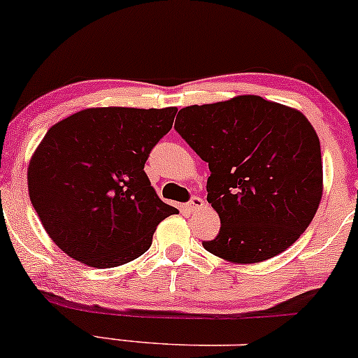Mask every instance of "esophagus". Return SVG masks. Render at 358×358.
Instances as JSON below:
<instances>
[{
  "label": "esophagus",
  "mask_w": 358,
  "mask_h": 358,
  "mask_svg": "<svg viewBox=\"0 0 358 358\" xmlns=\"http://www.w3.org/2000/svg\"><path fill=\"white\" fill-rule=\"evenodd\" d=\"M205 205V201L201 200L200 196H193L190 201H188V205H187V208L190 210V212H196V210H200L201 206Z\"/></svg>",
  "instance_id": "1"
}]
</instances>
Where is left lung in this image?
Segmentation results:
<instances>
[{
	"label": "left lung",
	"mask_w": 358,
	"mask_h": 358,
	"mask_svg": "<svg viewBox=\"0 0 358 358\" xmlns=\"http://www.w3.org/2000/svg\"><path fill=\"white\" fill-rule=\"evenodd\" d=\"M178 115L175 130L208 163L206 200L222 222L205 250L247 265L294 245L324 192L320 141L307 116L257 94L187 106Z\"/></svg>",
	"instance_id": "left-lung-1"
}]
</instances>
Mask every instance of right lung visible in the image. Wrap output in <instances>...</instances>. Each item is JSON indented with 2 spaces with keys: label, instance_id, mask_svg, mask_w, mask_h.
I'll return each instance as SVG.
<instances>
[{
  "label": "right lung",
  "instance_id": "right-lung-1",
  "mask_svg": "<svg viewBox=\"0 0 358 358\" xmlns=\"http://www.w3.org/2000/svg\"><path fill=\"white\" fill-rule=\"evenodd\" d=\"M178 108H86L46 131L28 165L29 200L50 238L81 264L124 265L150 248L158 223L178 213L145 173Z\"/></svg>",
  "mask_w": 358,
  "mask_h": 358
}]
</instances>
